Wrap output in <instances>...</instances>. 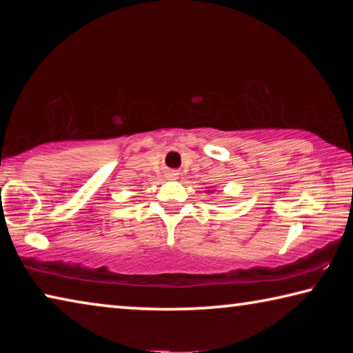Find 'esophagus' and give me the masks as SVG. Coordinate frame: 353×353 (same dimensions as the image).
Wrapping results in <instances>:
<instances>
[{
	"label": "esophagus",
	"instance_id": "obj_1",
	"mask_svg": "<svg viewBox=\"0 0 353 353\" xmlns=\"http://www.w3.org/2000/svg\"><path fill=\"white\" fill-rule=\"evenodd\" d=\"M166 177L171 179V181H174V179L179 177V172H176V171H168V172H166Z\"/></svg>",
	"mask_w": 353,
	"mask_h": 353
}]
</instances>
